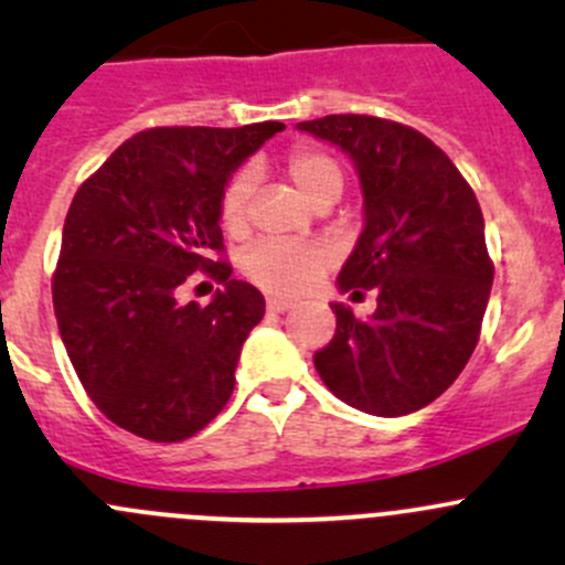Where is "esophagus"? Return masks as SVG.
I'll return each mask as SVG.
<instances>
[{
	"instance_id": "obj_1",
	"label": "esophagus",
	"mask_w": 565,
	"mask_h": 565,
	"mask_svg": "<svg viewBox=\"0 0 565 565\" xmlns=\"http://www.w3.org/2000/svg\"><path fill=\"white\" fill-rule=\"evenodd\" d=\"M292 300H281V298H267V311H273V315H284V311L292 309Z\"/></svg>"
}]
</instances>
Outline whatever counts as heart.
Instances as JSON below:
<instances>
[{"label": "heart", "mask_w": 565, "mask_h": 565, "mask_svg": "<svg viewBox=\"0 0 565 565\" xmlns=\"http://www.w3.org/2000/svg\"><path fill=\"white\" fill-rule=\"evenodd\" d=\"M284 172L311 204L322 199H339L344 188L341 163L315 145L292 147L284 158ZM250 193H254V174L248 169H237L221 188L218 224L230 235H243L248 230ZM330 262L333 254L317 243L259 241L243 256V270L265 292L300 295L328 270Z\"/></svg>", "instance_id": "obj_1"}]
</instances>
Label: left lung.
<instances>
[{
  "mask_svg": "<svg viewBox=\"0 0 565 565\" xmlns=\"http://www.w3.org/2000/svg\"><path fill=\"white\" fill-rule=\"evenodd\" d=\"M298 128L355 161L366 226L339 287L377 292L369 319L333 306L335 335L315 352L319 377L363 413H415L454 385L481 335L494 265L476 193L451 158L409 125L328 114Z\"/></svg>",
  "mask_w": 565,
  "mask_h": 565,
  "instance_id": "obj_1",
  "label": "left lung"
}]
</instances>
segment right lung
Returning <instances> with one entry per match:
<instances>
[{
    "instance_id": "add662e5",
    "label": "right lung",
    "mask_w": 565,
    "mask_h": 565,
    "mask_svg": "<svg viewBox=\"0 0 565 565\" xmlns=\"http://www.w3.org/2000/svg\"><path fill=\"white\" fill-rule=\"evenodd\" d=\"M281 122L150 128L89 174L67 210L51 295L67 358L111 424L152 443L202 431L230 402L265 298L232 278L218 196ZM202 269L225 289L180 305Z\"/></svg>"
}]
</instances>
